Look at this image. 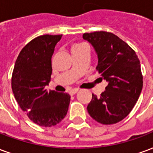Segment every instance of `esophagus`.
<instances>
[{
	"label": "esophagus",
	"mask_w": 153,
	"mask_h": 153,
	"mask_svg": "<svg viewBox=\"0 0 153 153\" xmlns=\"http://www.w3.org/2000/svg\"><path fill=\"white\" fill-rule=\"evenodd\" d=\"M78 89L77 88H74V89H72V90H71V91H69V94L71 95V96H73V95H74V94H76L77 92H78Z\"/></svg>",
	"instance_id": "34e87169"
}]
</instances>
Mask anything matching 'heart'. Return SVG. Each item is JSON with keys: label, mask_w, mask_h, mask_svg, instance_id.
<instances>
[{"label": "heart", "mask_w": 153, "mask_h": 153, "mask_svg": "<svg viewBox=\"0 0 153 153\" xmlns=\"http://www.w3.org/2000/svg\"><path fill=\"white\" fill-rule=\"evenodd\" d=\"M83 46H85V45H82V44H79V45H74L73 47H72V51L76 50V49H79V48H81L82 47H83Z\"/></svg>", "instance_id": "b5f03b06"}]
</instances>
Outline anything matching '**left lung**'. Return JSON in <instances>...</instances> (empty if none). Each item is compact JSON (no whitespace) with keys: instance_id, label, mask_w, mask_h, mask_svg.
Here are the masks:
<instances>
[{"instance_id":"obj_1","label":"left lung","mask_w":153,"mask_h":153,"mask_svg":"<svg viewBox=\"0 0 153 153\" xmlns=\"http://www.w3.org/2000/svg\"><path fill=\"white\" fill-rule=\"evenodd\" d=\"M82 38L95 48L97 71L108 82L100 97L92 94L88 111L98 123L115 124L131 113L141 93L143 75L140 60L125 41L111 32L84 33Z\"/></svg>"}]
</instances>
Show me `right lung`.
Instances as JSON below:
<instances>
[{
    "label": "right lung",
    "instance_id": "1",
    "mask_svg": "<svg viewBox=\"0 0 153 153\" xmlns=\"http://www.w3.org/2000/svg\"><path fill=\"white\" fill-rule=\"evenodd\" d=\"M62 35L38 36L22 48L15 62L11 85L22 111L40 126H53L67 114L71 96L48 91L50 82L52 56Z\"/></svg>",
    "mask_w": 153,
    "mask_h": 153
}]
</instances>
